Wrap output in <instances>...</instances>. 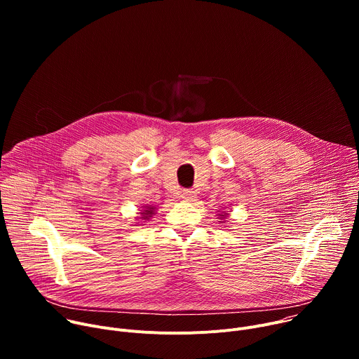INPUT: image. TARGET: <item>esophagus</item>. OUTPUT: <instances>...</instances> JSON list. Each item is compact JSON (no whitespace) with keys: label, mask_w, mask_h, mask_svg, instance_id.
<instances>
[{"label":"esophagus","mask_w":359,"mask_h":359,"mask_svg":"<svg viewBox=\"0 0 359 359\" xmlns=\"http://www.w3.org/2000/svg\"><path fill=\"white\" fill-rule=\"evenodd\" d=\"M194 197H196V194H194L193 190H183V191L180 193V198H182V200H186V201H191Z\"/></svg>","instance_id":"esophagus-1"}]
</instances>
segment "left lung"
I'll list each match as a JSON object with an SVG mask.
<instances>
[{"mask_svg": "<svg viewBox=\"0 0 359 359\" xmlns=\"http://www.w3.org/2000/svg\"><path fill=\"white\" fill-rule=\"evenodd\" d=\"M227 215H229V213H226V212H219V213H217L219 220H224V219L227 217Z\"/></svg>", "mask_w": 359, "mask_h": 359, "instance_id": "1", "label": "left lung"}]
</instances>
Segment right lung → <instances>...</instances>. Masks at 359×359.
I'll use <instances>...</instances> for the list:
<instances>
[{
	"mask_svg": "<svg viewBox=\"0 0 359 359\" xmlns=\"http://www.w3.org/2000/svg\"><path fill=\"white\" fill-rule=\"evenodd\" d=\"M139 215L140 216L137 217V220L147 222V220H150L153 216L156 215V208L155 206H143V210H140Z\"/></svg>",
	"mask_w": 359,
	"mask_h": 359,
	"instance_id": "add662e5",
	"label": "right lung"
}]
</instances>
